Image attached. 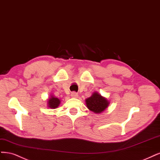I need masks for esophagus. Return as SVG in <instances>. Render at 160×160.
I'll list each match as a JSON object with an SVG mask.
<instances>
[{"label": "esophagus", "mask_w": 160, "mask_h": 160, "mask_svg": "<svg viewBox=\"0 0 160 160\" xmlns=\"http://www.w3.org/2000/svg\"><path fill=\"white\" fill-rule=\"evenodd\" d=\"M71 96L73 98H77L78 97V94L76 92H72L71 93Z\"/></svg>", "instance_id": "esophagus-1"}]
</instances>
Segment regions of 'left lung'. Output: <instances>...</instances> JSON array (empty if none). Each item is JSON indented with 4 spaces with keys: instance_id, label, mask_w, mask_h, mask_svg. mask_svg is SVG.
Masks as SVG:
<instances>
[{
    "instance_id": "8db88e82",
    "label": "left lung",
    "mask_w": 160,
    "mask_h": 160,
    "mask_svg": "<svg viewBox=\"0 0 160 160\" xmlns=\"http://www.w3.org/2000/svg\"><path fill=\"white\" fill-rule=\"evenodd\" d=\"M107 99L98 92H94L91 97L86 99V104L90 111L95 113H101L108 106Z\"/></svg>"
}]
</instances>
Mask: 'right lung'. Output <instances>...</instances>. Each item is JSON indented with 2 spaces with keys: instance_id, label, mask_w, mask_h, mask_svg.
Wrapping results in <instances>:
<instances>
[{
  "instance_id": "1",
  "label": "right lung",
  "mask_w": 160,
  "mask_h": 160,
  "mask_svg": "<svg viewBox=\"0 0 160 160\" xmlns=\"http://www.w3.org/2000/svg\"><path fill=\"white\" fill-rule=\"evenodd\" d=\"M60 104V100L59 98L52 97L48 100V107L51 108H56Z\"/></svg>"
}]
</instances>
